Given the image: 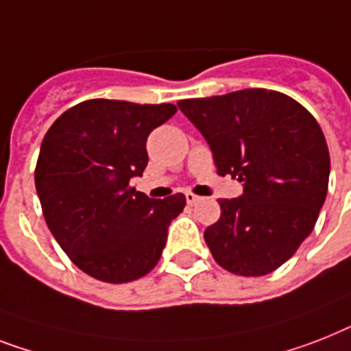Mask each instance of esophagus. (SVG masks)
I'll return each instance as SVG.
<instances>
[{"instance_id":"34e87169","label":"esophagus","mask_w":351,"mask_h":351,"mask_svg":"<svg viewBox=\"0 0 351 351\" xmlns=\"http://www.w3.org/2000/svg\"><path fill=\"white\" fill-rule=\"evenodd\" d=\"M185 200H187V204L189 205H195L196 202L200 200V196L193 195V193H187V195H185Z\"/></svg>"}]
</instances>
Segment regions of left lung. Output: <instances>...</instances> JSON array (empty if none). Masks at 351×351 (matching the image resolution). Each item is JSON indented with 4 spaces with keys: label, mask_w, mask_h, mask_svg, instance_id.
<instances>
[{
    "label": "left lung",
    "mask_w": 351,
    "mask_h": 351,
    "mask_svg": "<svg viewBox=\"0 0 351 351\" xmlns=\"http://www.w3.org/2000/svg\"><path fill=\"white\" fill-rule=\"evenodd\" d=\"M178 108L209 144L218 175L243 182V195L221 198L220 220L205 229L213 258L232 274L274 272L314 230L326 198L330 153L317 121L265 88Z\"/></svg>",
    "instance_id": "1"
}]
</instances>
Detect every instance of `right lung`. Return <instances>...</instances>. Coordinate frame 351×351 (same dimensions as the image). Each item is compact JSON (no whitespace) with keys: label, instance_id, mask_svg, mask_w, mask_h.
<instances>
[{"label":"right lung","instance_id":"1","mask_svg":"<svg viewBox=\"0 0 351 351\" xmlns=\"http://www.w3.org/2000/svg\"><path fill=\"white\" fill-rule=\"evenodd\" d=\"M175 113L173 104L90 99L64 111L43 138L36 166L43 215L88 276L128 283L158 263L185 196L153 200L130 180L146 169L151 131Z\"/></svg>","mask_w":351,"mask_h":351}]
</instances>
